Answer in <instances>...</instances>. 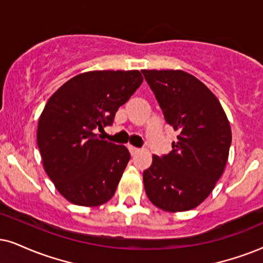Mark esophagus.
I'll use <instances>...</instances> for the list:
<instances>
[{
	"label": "esophagus",
	"mask_w": 263,
	"mask_h": 263,
	"mask_svg": "<svg viewBox=\"0 0 263 263\" xmlns=\"http://www.w3.org/2000/svg\"><path fill=\"white\" fill-rule=\"evenodd\" d=\"M128 151L131 153V155H136L137 153H139V149L134 147V145H128Z\"/></svg>",
	"instance_id": "1"
}]
</instances>
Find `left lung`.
<instances>
[{"instance_id":"left-lung-1","label":"left lung","mask_w":263,"mask_h":263,"mask_svg":"<svg viewBox=\"0 0 263 263\" xmlns=\"http://www.w3.org/2000/svg\"><path fill=\"white\" fill-rule=\"evenodd\" d=\"M165 121L177 129L166 155H153L143 172L149 200L165 211L201 204L223 174L232 131L221 103L201 81L182 70H142Z\"/></svg>"}]
</instances>
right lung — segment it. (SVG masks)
Returning a JSON list of instances; mask_svg holds the SVG:
<instances>
[{
	"instance_id": "1",
	"label": "right lung",
	"mask_w": 263,
	"mask_h": 263,
	"mask_svg": "<svg viewBox=\"0 0 263 263\" xmlns=\"http://www.w3.org/2000/svg\"><path fill=\"white\" fill-rule=\"evenodd\" d=\"M142 82L138 70L88 71L66 81L46 103L37 127L43 167L72 204L98 206L114 195L131 155L97 131L114 122Z\"/></svg>"
}]
</instances>
